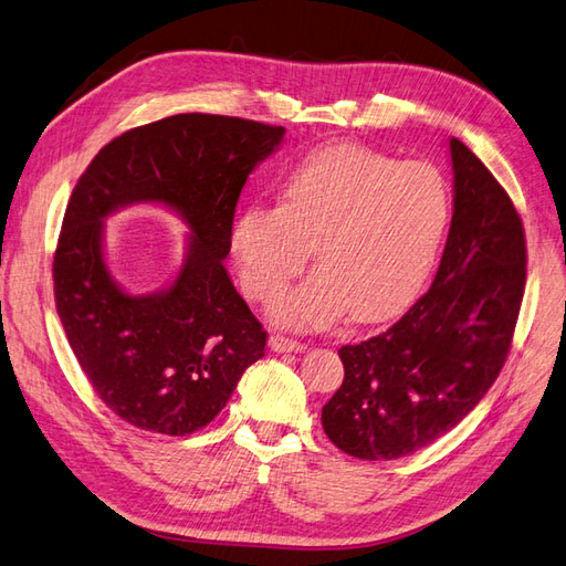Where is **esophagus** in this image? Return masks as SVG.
Listing matches in <instances>:
<instances>
[{"label":"esophagus","instance_id":"obj_1","mask_svg":"<svg viewBox=\"0 0 566 566\" xmlns=\"http://www.w3.org/2000/svg\"><path fill=\"white\" fill-rule=\"evenodd\" d=\"M270 348L275 350V353H303V350H305V343L275 334V336L270 338Z\"/></svg>","mask_w":566,"mask_h":566}]
</instances>
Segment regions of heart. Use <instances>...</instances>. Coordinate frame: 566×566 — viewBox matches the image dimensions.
I'll return each instance as SVG.
<instances>
[{
	"mask_svg": "<svg viewBox=\"0 0 566 566\" xmlns=\"http://www.w3.org/2000/svg\"><path fill=\"white\" fill-rule=\"evenodd\" d=\"M449 223L442 174L364 145H329L282 180V205L234 218L230 251L247 294L272 301L315 247V270L275 305L291 326H324L350 310L355 322L397 315L423 286Z\"/></svg>",
	"mask_w": 566,
	"mask_h": 566,
	"instance_id": "1",
	"label": "heart"
}]
</instances>
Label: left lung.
<instances>
[{
	"instance_id": "obj_1",
	"label": "left lung",
	"mask_w": 566,
	"mask_h": 566,
	"mask_svg": "<svg viewBox=\"0 0 566 566\" xmlns=\"http://www.w3.org/2000/svg\"><path fill=\"white\" fill-rule=\"evenodd\" d=\"M453 216L432 286L390 329L338 350L345 378L322 426L364 461L402 459L478 407L513 343L526 240L513 199L459 138L449 140Z\"/></svg>"
}]
</instances>
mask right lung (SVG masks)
I'll return each mask as SVG.
<instances>
[{"mask_svg": "<svg viewBox=\"0 0 566 566\" xmlns=\"http://www.w3.org/2000/svg\"><path fill=\"white\" fill-rule=\"evenodd\" d=\"M284 126L223 115H174L111 140L65 209L53 294L72 353L105 407L140 430L184 437L211 423L268 334L223 265L249 174L280 148ZM161 203L191 228L185 268L155 295L112 280L102 221Z\"/></svg>", "mask_w": 566, "mask_h": 566, "instance_id": "1", "label": "right lung"}]
</instances>
